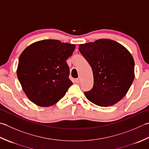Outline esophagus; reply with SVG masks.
Instances as JSON below:
<instances>
[{"mask_svg":"<svg viewBox=\"0 0 149 149\" xmlns=\"http://www.w3.org/2000/svg\"><path fill=\"white\" fill-rule=\"evenodd\" d=\"M76 83H79L80 82H81V78L80 77H79V78H77V79H76Z\"/></svg>","mask_w":149,"mask_h":149,"instance_id":"esophagus-1","label":"esophagus"}]
</instances>
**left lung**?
<instances>
[{"label":"left lung","instance_id":"8db88e82","mask_svg":"<svg viewBox=\"0 0 149 149\" xmlns=\"http://www.w3.org/2000/svg\"><path fill=\"white\" fill-rule=\"evenodd\" d=\"M79 49L92 67L94 86L86 97L100 107H110L123 99L134 79V61L130 52L111 39L81 44Z\"/></svg>","mask_w":149,"mask_h":149}]
</instances>
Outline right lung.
Segmentation results:
<instances>
[{
  "mask_svg": "<svg viewBox=\"0 0 149 149\" xmlns=\"http://www.w3.org/2000/svg\"><path fill=\"white\" fill-rule=\"evenodd\" d=\"M75 48L73 44L45 39L27 46L20 54L17 75L23 91L32 103L48 107L61 100L73 83L66 60Z\"/></svg>",
  "mask_w": 149,
  "mask_h": 149,
  "instance_id": "obj_1",
  "label": "right lung"
}]
</instances>
